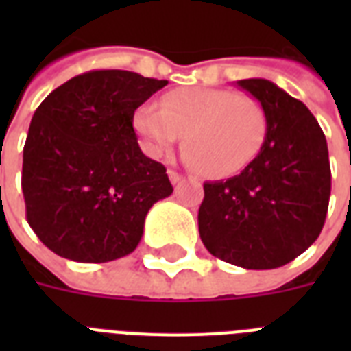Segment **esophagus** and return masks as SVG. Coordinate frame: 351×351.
I'll return each mask as SVG.
<instances>
[{
	"instance_id": "obj_1",
	"label": "esophagus",
	"mask_w": 351,
	"mask_h": 351,
	"mask_svg": "<svg viewBox=\"0 0 351 351\" xmlns=\"http://www.w3.org/2000/svg\"><path fill=\"white\" fill-rule=\"evenodd\" d=\"M167 175H169V180L173 182V184H178V182L184 180V175H180V173H178V171H175V169L167 171Z\"/></svg>"
}]
</instances>
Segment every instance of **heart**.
<instances>
[{
	"mask_svg": "<svg viewBox=\"0 0 351 351\" xmlns=\"http://www.w3.org/2000/svg\"><path fill=\"white\" fill-rule=\"evenodd\" d=\"M143 149L158 158L184 134V160L211 178L244 171L258 156L269 120L261 101L230 89L187 87L145 104L132 118Z\"/></svg>",
	"mask_w": 351,
	"mask_h": 351,
	"instance_id": "heart-1",
	"label": "heart"
}]
</instances>
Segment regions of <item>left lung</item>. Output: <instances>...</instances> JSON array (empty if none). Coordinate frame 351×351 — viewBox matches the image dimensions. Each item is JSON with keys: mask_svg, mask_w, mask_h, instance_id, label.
Segmentation results:
<instances>
[{"mask_svg": "<svg viewBox=\"0 0 351 351\" xmlns=\"http://www.w3.org/2000/svg\"><path fill=\"white\" fill-rule=\"evenodd\" d=\"M261 101L269 129L240 175L206 182L198 231L213 256L245 269H273L321 234L332 171L326 136L300 100L262 78L237 82Z\"/></svg>", "mask_w": 351, "mask_h": 351, "instance_id": "obj_1", "label": "left lung"}]
</instances>
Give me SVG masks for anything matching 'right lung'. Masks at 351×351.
Here are the masks:
<instances>
[{"label": "right lung", "mask_w": 351, "mask_h": 351, "mask_svg": "<svg viewBox=\"0 0 351 351\" xmlns=\"http://www.w3.org/2000/svg\"><path fill=\"white\" fill-rule=\"evenodd\" d=\"M165 85L131 71H89L36 109L21 189L27 222L56 255L109 262L136 250L145 215L173 186L142 153L132 118Z\"/></svg>", "instance_id": "1"}]
</instances>
